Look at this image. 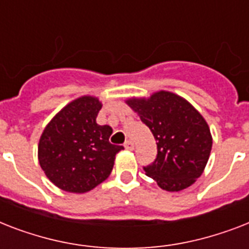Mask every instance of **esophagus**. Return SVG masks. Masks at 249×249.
Here are the masks:
<instances>
[{
    "label": "esophagus",
    "mask_w": 249,
    "mask_h": 249,
    "mask_svg": "<svg viewBox=\"0 0 249 249\" xmlns=\"http://www.w3.org/2000/svg\"><path fill=\"white\" fill-rule=\"evenodd\" d=\"M124 147L126 148V150H129V151H132L133 148H134V143H133L132 141H126L124 143Z\"/></svg>",
    "instance_id": "esophagus-1"
}]
</instances>
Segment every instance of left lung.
<instances>
[{
  "label": "left lung",
  "instance_id": "1",
  "mask_svg": "<svg viewBox=\"0 0 249 249\" xmlns=\"http://www.w3.org/2000/svg\"><path fill=\"white\" fill-rule=\"evenodd\" d=\"M125 102L156 141L158 156L143 168L146 176L166 191L193 185L204 172L212 150V134L200 112L185 98L166 90Z\"/></svg>",
  "mask_w": 249,
  "mask_h": 249
}]
</instances>
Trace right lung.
<instances>
[{"instance_id": "add662e5", "label": "right lung", "mask_w": 249, "mask_h": 249, "mask_svg": "<svg viewBox=\"0 0 249 249\" xmlns=\"http://www.w3.org/2000/svg\"><path fill=\"white\" fill-rule=\"evenodd\" d=\"M102 102L83 95L64 106L45 126L38 142V163L63 191L88 193L106 181L123 146L109 143L112 128L97 124Z\"/></svg>"}]
</instances>
